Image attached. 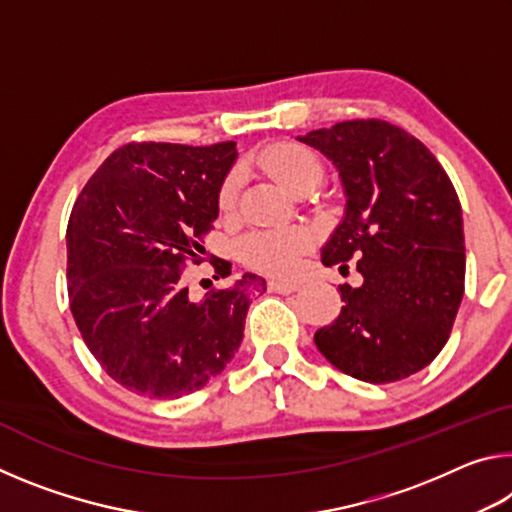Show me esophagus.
<instances>
[{
	"mask_svg": "<svg viewBox=\"0 0 512 512\" xmlns=\"http://www.w3.org/2000/svg\"><path fill=\"white\" fill-rule=\"evenodd\" d=\"M268 289H271L273 293H293L300 289V284L289 282V280H271L268 282Z\"/></svg>",
	"mask_w": 512,
	"mask_h": 512,
	"instance_id": "1",
	"label": "esophagus"
}]
</instances>
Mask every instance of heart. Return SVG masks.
<instances>
[{
	"mask_svg": "<svg viewBox=\"0 0 512 512\" xmlns=\"http://www.w3.org/2000/svg\"><path fill=\"white\" fill-rule=\"evenodd\" d=\"M264 169L271 173L275 183L287 192L300 194L305 189H316L323 183L325 169L314 153L302 146H277L264 155ZM239 176L230 173L219 194L221 210H230L237 201ZM309 246V232L302 228L255 230L237 241V257L241 262L266 273H291L300 255Z\"/></svg>",
	"mask_w": 512,
	"mask_h": 512,
	"instance_id": "1",
	"label": "heart"
}]
</instances>
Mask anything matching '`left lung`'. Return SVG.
<instances>
[{
  "label": "left lung",
  "instance_id": "1",
  "mask_svg": "<svg viewBox=\"0 0 512 512\" xmlns=\"http://www.w3.org/2000/svg\"><path fill=\"white\" fill-rule=\"evenodd\" d=\"M296 140L334 164L345 196L323 264L357 259L363 275L361 287H339L341 314L314 334L316 348L368 384L409 377L445 348L463 300V210L452 180L427 146L381 119Z\"/></svg>",
  "mask_w": 512,
  "mask_h": 512
}]
</instances>
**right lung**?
Segmentation results:
<instances>
[{
    "label": "right lung",
    "instance_id": "add662e5",
    "mask_svg": "<svg viewBox=\"0 0 512 512\" xmlns=\"http://www.w3.org/2000/svg\"><path fill=\"white\" fill-rule=\"evenodd\" d=\"M237 144H126L108 155L67 225L69 307L101 368L128 391L178 400L235 359L250 298L266 280L189 298L185 259L219 216ZM223 277L230 268H216Z\"/></svg>",
    "mask_w": 512,
    "mask_h": 512
}]
</instances>
